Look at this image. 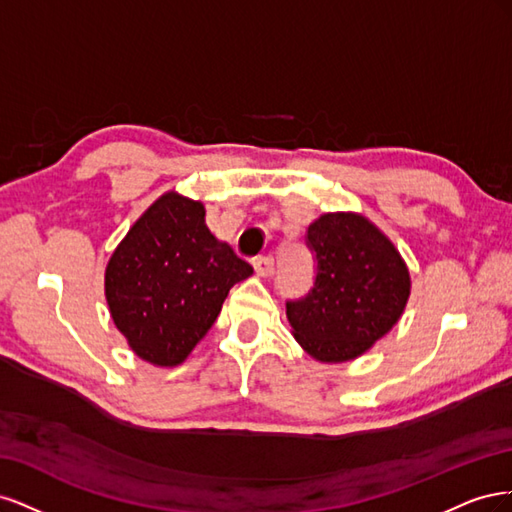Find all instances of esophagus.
Returning <instances> with one entry per match:
<instances>
[{
	"mask_svg": "<svg viewBox=\"0 0 512 512\" xmlns=\"http://www.w3.org/2000/svg\"><path fill=\"white\" fill-rule=\"evenodd\" d=\"M252 262H254V269H256L258 275H271L273 273V267H275L273 256H269V254L256 256Z\"/></svg>",
	"mask_w": 512,
	"mask_h": 512,
	"instance_id": "34e87169",
	"label": "esophagus"
}]
</instances>
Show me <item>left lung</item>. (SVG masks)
I'll use <instances>...</instances> for the list:
<instances>
[{"label": "left lung", "mask_w": 512, "mask_h": 512, "mask_svg": "<svg viewBox=\"0 0 512 512\" xmlns=\"http://www.w3.org/2000/svg\"><path fill=\"white\" fill-rule=\"evenodd\" d=\"M314 286L286 301L297 342L322 363L363 354L404 312L410 275L393 243L354 213H327L307 226Z\"/></svg>", "instance_id": "1"}]
</instances>
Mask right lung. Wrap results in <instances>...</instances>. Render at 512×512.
Segmentation results:
<instances>
[{
  "mask_svg": "<svg viewBox=\"0 0 512 512\" xmlns=\"http://www.w3.org/2000/svg\"><path fill=\"white\" fill-rule=\"evenodd\" d=\"M254 273L205 224L200 203L164 194L119 243L106 301L141 359L179 365L213 327L228 290Z\"/></svg>",
  "mask_w": 512,
  "mask_h": 512,
  "instance_id": "right-lung-1",
  "label": "right lung"
}]
</instances>
